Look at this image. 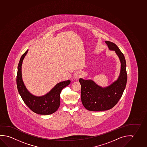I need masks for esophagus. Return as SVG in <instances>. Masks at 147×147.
Wrapping results in <instances>:
<instances>
[{"label":"esophagus","mask_w":147,"mask_h":147,"mask_svg":"<svg viewBox=\"0 0 147 147\" xmlns=\"http://www.w3.org/2000/svg\"><path fill=\"white\" fill-rule=\"evenodd\" d=\"M82 73L81 71H77L74 74V78L76 79H79L81 77H82Z\"/></svg>","instance_id":"obj_1"}]
</instances>
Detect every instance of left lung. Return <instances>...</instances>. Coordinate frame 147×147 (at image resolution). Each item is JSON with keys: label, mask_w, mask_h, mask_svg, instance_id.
<instances>
[{"label": "left lung", "mask_w": 147, "mask_h": 147, "mask_svg": "<svg viewBox=\"0 0 147 147\" xmlns=\"http://www.w3.org/2000/svg\"><path fill=\"white\" fill-rule=\"evenodd\" d=\"M105 42L109 49L114 51L119 56L121 63L120 75L116 81L105 88L99 86L91 80L80 79L82 102L89 111H105L113 107L121 98L127 84L126 62L123 54L114 43L108 41Z\"/></svg>", "instance_id": "8db88e82"}]
</instances>
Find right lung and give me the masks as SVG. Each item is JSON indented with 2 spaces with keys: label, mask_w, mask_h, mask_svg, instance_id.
I'll return each mask as SVG.
<instances>
[{
  "label": "right lung",
  "mask_w": 147,
  "mask_h": 147,
  "mask_svg": "<svg viewBox=\"0 0 147 147\" xmlns=\"http://www.w3.org/2000/svg\"><path fill=\"white\" fill-rule=\"evenodd\" d=\"M28 49L20 59L17 75V86L19 93L26 106L32 111L41 115H49L56 112L60 104V93L62 89L70 84V80L59 83L49 92L42 96H33L28 92L22 79L21 66Z\"/></svg>",
  "instance_id": "1"
}]
</instances>
